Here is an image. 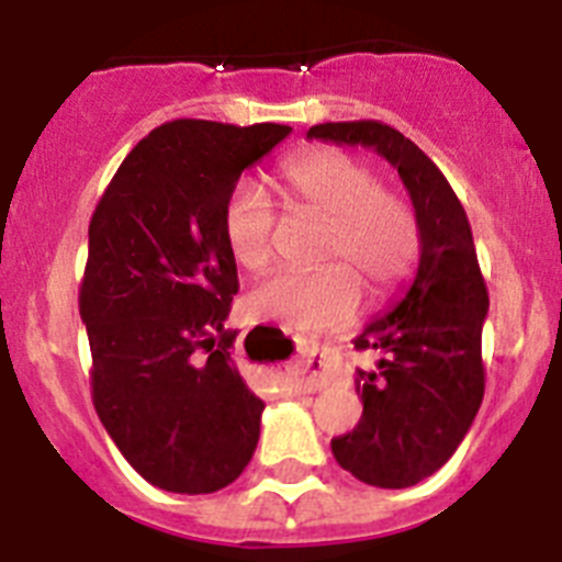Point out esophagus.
<instances>
[{"mask_svg":"<svg viewBox=\"0 0 562 562\" xmlns=\"http://www.w3.org/2000/svg\"><path fill=\"white\" fill-rule=\"evenodd\" d=\"M331 366H335V355H331L329 346H321V349L315 346L295 362L290 382L301 391L324 389L331 380Z\"/></svg>","mask_w":562,"mask_h":562,"instance_id":"34e87169","label":"esophagus"}]
</instances>
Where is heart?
I'll use <instances>...</instances> for the list:
<instances>
[{"instance_id": "1", "label": "heart", "mask_w": 562, "mask_h": 562, "mask_svg": "<svg viewBox=\"0 0 562 562\" xmlns=\"http://www.w3.org/2000/svg\"><path fill=\"white\" fill-rule=\"evenodd\" d=\"M281 186L295 211L324 220L310 272H278L247 295V312L286 329L321 331L349 324L362 290L385 297L419 258V220L402 193L340 148H306L281 166ZM276 211L256 186H236L222 211V233L236 265L261 272L276 258Z\"/></svg>"}]
</instances>
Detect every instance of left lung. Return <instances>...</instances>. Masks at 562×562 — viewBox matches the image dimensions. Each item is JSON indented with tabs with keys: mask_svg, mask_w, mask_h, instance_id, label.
I'll list each match as a JSON object with an SVG mask.
<instances>
[{
	"mask_svg": "<svg viewBox=\"0 0 562 562\" xmlns=\"http://www.w3.org/2000/svg\"><path fill=\"white\" fill-rule=\"evenodd\" d=\"M306 137L382 154L419 220L414 284L355 340V349L380 355L374 371L357 369L362 416L355 430L331 439L337 464L355 479L385 490L414 486L456 453L484 400L481 329L490 295L473 231L445 173L394 126L317 123Z\"/></svg>",
	"mask_w": 562,
	"mask_h": 562,
	"instance_id": "8db88e82",
	"label": "left lung"
}]
</instances>
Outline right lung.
I'll list each match as a JSON object with an SVG mask.
<instances>
[{"instance_id":"1","label":"right lung","mask_w":562,"mask_h":562,"mask_svg":"<svg viewBox=\"0 0 562 562\" xmlns=\"http://www.w3.org/2000/svg\"><path fill=\"white\" fill-rule=\"evenodd\" d=\"M281 123H162L121 162L89 222L78 310L92 402L123 459L166 493L233 484L261 434L225 329L238 292L222 211Z\"/></svg>"}]
</instances>
